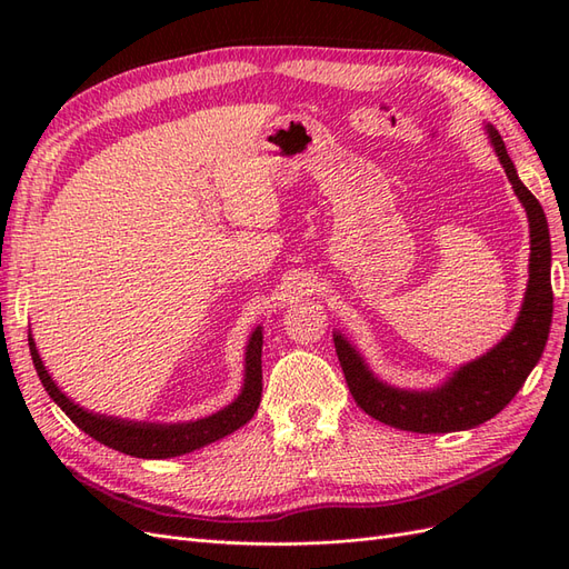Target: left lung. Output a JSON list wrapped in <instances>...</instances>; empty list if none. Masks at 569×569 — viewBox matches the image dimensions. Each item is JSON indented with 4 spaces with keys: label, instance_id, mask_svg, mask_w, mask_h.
Instances as JSON below:
<instances>
[{
    "label": "left lung",
    "instance_id": "obj_1",
    "mask_svg": "<svg viewBox=\"0 0 569 569\" xmlns=\"http://www.w3.org/2000/svg\"><path fill=\"white\" fill-rule=\"evenodd\" d=\"M489 144L501 161L529 220V280L520 313L508 335L470 363L458 366L443 382L429 389H403L380 380L349 337L332 332L349 391L368 416L418 435H446L472 429L498 416L539 363L553 320L550 289V234L541 203L518 178L501 134L485 123Z\"/></svg>",
    "mask_w": 569,
    "mask_h": 569
}]
</instances>
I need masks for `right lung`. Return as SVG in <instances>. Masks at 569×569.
<instances>
[{
  "instance_id": "right-lung-1",
  "label": "right lung",
  "mask_w": 569,
  "mask_h": 569,
  "mask_svg": "<svg viewBox=\"0 0 569 569\" xmlns=\"http://www.w3.org/2000/svg\"><path fill=\"white\" fill-rule=\"evenodd\" d=\"M30 356L36 363L38 377L47 389L49 399L54 401L68 418H71L84 435H90L99 443L109 446L113 451H120L134 458L147 460H163L192 453L203 449L222 437L237 432L244 427L261 403L263 391V370H261V351H263V327L256 325L244 347V380L242 389L234 399L211 412L206 418L187 420V422H149V420H126L116 416H104L76 403L71 396H66L61 387L54 382V377L44 368V360L38 351V343L28 335Z\"/></svg>"
}]
</instances>
